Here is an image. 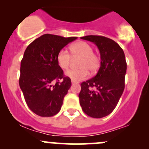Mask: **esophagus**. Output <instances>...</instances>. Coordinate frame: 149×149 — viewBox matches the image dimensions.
Segmentation results:
<instances>
[{
    "label": "esophagus",
    "mask_w": 149,
    "mask_h": 149,
    "mask_svg": "<svg viewBox=\"0 0 149 149\" xmlns=\"http://www.w3.org/2000/svg\"><path fill=\"white\" fill-rule=\"evenodd\" d=\"M71 83H72V84H75V83H76V82H75V81H73V80H72V81H71Z\"/></svg>",
    "instance_id": "34e87169"
}]
</instances>
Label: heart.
Returning a JSON list of instances; mask_svg holds the SVG:
<instances>
[{"label":"heart","mask_w":149,"mask_h":149,"mask_svg":"<svg viewBox=\"0 0 149 149\" xmlns=\"http://www.w3.org/2000/svg\"><path fill=\"white\" fill-rule=\"evenodd\" d=\"M70 52L72 57H81L80 61L79 69H70L66 72V76L73 81L77 82L84 80L89 76L90 70L95 72L99 69L100 58L93 52V48L90 44L84 41L77 42L70 47ZM71 56L66 49H62L58 52L57 56V64L63 70L69 69Z\"/></svg>","instance_id":"obj_1"}]
</instances>
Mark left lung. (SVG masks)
Masks as SVG:
<instances>
[{
  "mask_svg": "<svg viewBox=\"0 0 149 149\" xmlns=\"http://www.w3.org/2000/svg\"><path fill=\"white\" fill-rule=\"evenodd\" d=\"M80 38L97 46L101 66L96 76L80 84V104L87 115L101 118L114 110L124 91L125 57L120 46L109 38L91 35Z\"/></svg>",
  "mask_w": 149,
  "mask_h": 149,
  "instance_id": "8db88e82",
  "label": "left lung"
}]
</instances>
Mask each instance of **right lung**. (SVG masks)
Wrapping results in <instances>:
<instances>
[{
  "label": "right lung",
  "instance_id": "1",
  "mask_svg": "<svg viewBox=\"0 0 149 149\" xmlns=\"http://www.w3.org/2000/svg\"><path fill=\"white\" fill-rule=\"evenodd\" d=\"M77 37L44 34L26 49L21 61L20 88L26 103L38 116L50 117L60 111L71 86L57 61L58 52Z\"/></svg>",
  "mask_w": 149,
  "mask_h": 149
}]
</instances>
